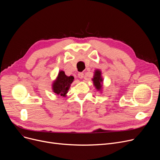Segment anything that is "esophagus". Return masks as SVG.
Segmentation results:
<instances>
[{"label": "esophagus", "instance_id": "esophagus-1", "mask_svg": "<svg viewBox=\"0 0 160 160\" xmlns=\"http://www.w3.org/2000/svg\"><path fill=\"white\" fill-rule=\"evenodd\" d=\"M78 76V78L80 79H82L83 78H84V73H83V72H79Z\"/></svg>", "mask_w": 160, "mask_h": 160}]
</instances>
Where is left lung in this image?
Segmentation results:
<instances>
[{
	"label": "left lung",
	"mask_w": 160,
	"mask_h": 160,
	"mask_svg": "<svg viewBox=\"0 0 160 160\" xmlns=\"http://www.w3.org/2000/svg\"><path fill=\"white\" fill-rule=\"evenodd\" d=\"M93 86L95 87L97 91L101 92L102 91V83H103V78L102 77V72L99 69H96L94 72L93 77L92 78Z\"/></svg>",
	"instance_id": "obj_1"
}]
</instances>
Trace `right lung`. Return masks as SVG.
Returning a JSON list of instances; mask_svg holds the SVG:
<instances>
[{
	"label": "right lung",
	"instance_id": "add662e5",
	"mask_svg": "<svg viewBox=\"0 0 160 160\" xmlns=\"http://www.w3.org/2000/svg\"><path fill=\"white\" fill-rule=\"evenodd\" d=\"M72 76H68L63 71H59L58 76L52 84V88L53 93L58 97H66L71 85L74 81Z\"/></svg>",
	"mask_w": 160,
	"mask_h": 160
}]
</instances>
